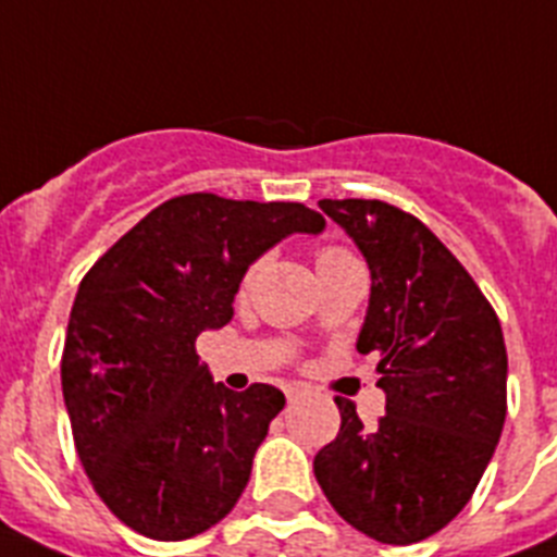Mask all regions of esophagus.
<instances>
[{
    "label": "esophagus",
    "mask_w": 557,
    "mask_h": 557,
    "mask_svg": "<svg viewBox=\"0 0 557 557\" xmlns=\"http://www.w3.org/2000/svg\"><path fill=\"white\" fill-rule=\"evenodd\" d=\"M306 395V386H289L287 389V400L289 403H295V400H300V397Z\"/></svg>",
    "instance_id": "esophagus-1"
}]
</instances>
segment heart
Returning a JSON list of instances; mask_svg holds the SVG:
<instances>
[{
    "label": "heart",
    "mask_w": 557,
    "mask_h": 557,
    "mask_svg": "<svg viewBox=\"0 0 557 557\" xmlns=\"http://www.w3.org/2000/svg\"><path fill=\"white\" fill-rule=\"evenodd\" d=\"M345 257H350L345 248H336V245H325V248H320V251H318V268H320V264L336 262V259H345Z\"/></svg>",
    "instance_id": "heart-1"
}]
</instances>
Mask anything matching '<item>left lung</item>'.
<instances>
[{"instance_id":"left-lung-1","label":"left lung","mask_w":557,"mask_h":557,"mask_svg":"<svg viewBox=\"0 0 557 557\" xmlns=\"http://www.w3.org/2000/svg\"><path fill=\"white\" fill-rule=\"evenodd\" d=\"M370 268L356 350L379 356L386 414L364 428L334 397L342 425L314 478L348 524L381 544H414L461 513L508 411V354L475 278L414 215L386 201L323 198Z\"/></svg>"}]
</instances>
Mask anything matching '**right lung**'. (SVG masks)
<instances>
[{"label": "right lung", "instance_id": "obj_1", "mask_svg": "<svg viewBox=\"0 0 557 557\" xmlns=\"http://www.w3.org/2000/svg\"><path fill=\"white\" fill-rule=\"evenodd\" d=\"M323 226L304 203L190 193L151 209L85 273L60 379L76 456L126 528L182 542L234 508L284 392L215 384L196 339L232 320L248 264Z\"/></svg>", "mask_w": 557, "mask_h": 557}]
</instances>
